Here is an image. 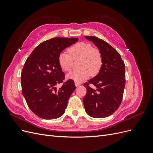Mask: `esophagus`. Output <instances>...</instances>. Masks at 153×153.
<instances>
[{"label":"esophagus","instance_id":"34e87169","mask_svg":"<svg viewBox=\"0 0 153 153\" xmlns=\"http://www.w3.org/2000/svg\"><path fill=\"white\" fill-rule=\"evenodd\" d=\"M75 84L76 87H77V86H78V85H80V83H79V82H75Z\"/></svg>","mask_w":153,"mask_h":153}]
</instances>
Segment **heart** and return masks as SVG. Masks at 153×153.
Returning <instances> with one entry per match:
<instances>
[{
	"instance_id": "b5f03b06",
	"label": "heart",
	"mask_w": 153,
	"mask_h": 153,
	"mask_svg": "<svg viewBox=\"0 0 153 153\" xmlns=\"http://www.w3.org/2000/svg\"><path fill=\"white\" fill-rule=\"evenodd\" d=\"M66 51H63L59 55V64L64 71H70L73 66V60L80 59L77 70L69 73L68 79L82 82L91 75L95 76L99 73L103 64L102 55L100 51L89 43L80 42L72 46Z\"/></svg>"
}]
</instances>
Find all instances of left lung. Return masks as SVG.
<instances>
[{"instance_id":"8db88e82","label":"left lung","mask_w":153,"mask_h":153,"mask_svg":"<svg viewBox=\"0 0 153 153\" xmlns=\"http://www.w3.org/2000/svg\"><path fill=\"white\" fill-rule=\"evenodd\" d=\"M85 38L98 47L102 55L103 64L98 75L84 84L87 92L83 103L89 116L106 117L121 103L126 82L125 64L117 51L106 41L95 36ZM90 83L96 88H91Z\"/></svg>"}]
</instances>
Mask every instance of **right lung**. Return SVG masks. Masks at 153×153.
I'll list each match as a JSON object with an SVG mask.
<instances>
[{"instance_id":"obj_1","label":"right lung","mask_w":153,"mask_h":153,"mask_svg":"<svg viewBox=\"0 0 153 153\" xmlns=\"http://www.w3.org/2000/svg\"><path fill=\"white\" fill-rule=\"evenodd\" d=\"M78 38H54L36 47L27 58L21 74L22 94L27 105L37 116L44 119L59 118L65 112L69 97L75 90L74 81L63 82L64 72L59 55Z\"/></svg>"}]
</instances>
